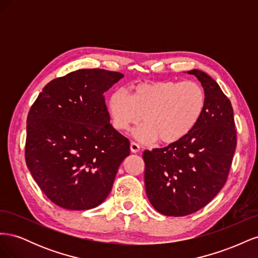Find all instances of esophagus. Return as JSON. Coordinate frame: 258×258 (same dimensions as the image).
<instances>
[{"instance_id": "34e87169", "label": "esophagus", "mask_w": 258, "mask_h": 258, "mask_svg": "<svg viewBox=\"0 0 258 258\" xmlns=\"http://www.w3.org/2000/svg\"><path fill=\"white\" fill-rule=\"evenodd\" d=\"M130 150L132 153H139L140 152V145L137 144L136 142H131L130 143Z\"/></svg>"}]
</instances>
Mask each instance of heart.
<instances>
[{
    "label": "heart",
    "instance_id": "obj_1",
    "mask_svg": "<svg viewBox=\"0 0 258 258\" xmlns=\"http://www.w3.org/2000/svg\"><path fill=\"white\" fill-rule=\"evenodd\" d=\"M207 97L196 82L163 81L140 83L129 89V96L117 91L107 100V114L112 126L128 132L143 120L136 131L142 142L158 139L172 144L188 136L206 110Z\"/></svg>",
    "mask_w": 258,
    "mask_h": 258
}]
</instances>
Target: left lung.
I'll return each instance as SVG.
<instances>
[{
  "label": "left lung",
  "instance_id": "left-lung-1",
  "mask_svg": "<svg viewBox=\"0 0 258 258\" xmlns=\"http://www.w3.org/2000/svg\"><path fill=\"white\" fill-rule=\"evenodd\" d=\"M187 73L197 77L206 92L204 115L181 141L143 153L147 198L167 216H185L207 206L227 181L237 146L229 99L205 72Z\"/></svg>",
  "mask_w": 258,
  "mask_h": 258
}]
</instances>
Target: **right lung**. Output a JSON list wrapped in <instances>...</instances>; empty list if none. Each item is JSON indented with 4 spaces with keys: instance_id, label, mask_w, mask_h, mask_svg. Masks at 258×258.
<instances>
[{
    "instance_id": "add662e5",
    "label": "right lung",
    "mask_w": 258,
    "mask_h": 258,
    "mask_svg": "<svg viewBox=\"0 0 258 258\" xmlns=\"http://www.w3.org/2000/svg\"><path fill=\"white\" fill-rule=\"evenodd\" d=\"M123 75L82 69L43 88L27 118L26 162L54 205L96 208L111 192L129 140L110 123L104 92Z\"/></svg>"
}]
</instances>
